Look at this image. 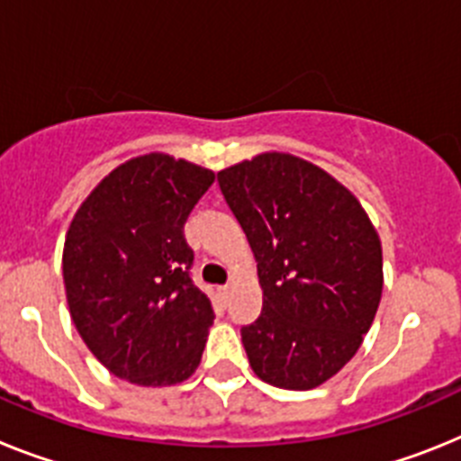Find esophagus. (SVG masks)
Masks as SVG:
<instances>
[{"instance_id": "34e87169", "label": "esophagus", "mask_w": 461, "mask_h": 461, "mask_svg": "<svg viewBox=\"0 0 461 461\" xmlns=\"http://www.w3.org/2000/svg\"><path fill=\"white\" fill-rule=\"evenodd\" d=\"M230 292H231L230 285H220V287H218V294H220V297H222V299L230 297Z\"/></svg>"}]
</instances>
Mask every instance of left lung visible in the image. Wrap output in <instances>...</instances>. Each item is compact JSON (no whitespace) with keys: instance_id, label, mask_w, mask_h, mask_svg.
I'll list each match as a JSON object with an SVG mask.
<instances>
[{"instance_id":"1","label":"left lung","mask_w":461,"mask_h":461,"mask_svg":"<svg viewBox=\"0 0 461 461\" xmlns=\"http://www.w3.org/2000/svg\"><path fill=\"white\" fill-rule=\"evenodd\" d=\"M241 222L264 290L262 313L241 327L255 374L311 390L362 346L383 292V250L350 192L315 164L264 153L218 174Z\"/></svg>"}]
</instances>
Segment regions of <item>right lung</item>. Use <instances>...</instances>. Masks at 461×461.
<instances>
[{
	"mask_svg": "<svg viewBox=\"0 0 461 461\" xmlns=\"http://www.w3.org/2000/svg\"><path fill=\"white\" fill-rule=\"evenodd\" d=\"M213 171L150 153L111 171L71 220L64 290L92 355L136 385H174L202 359L215 313L183 225Z\"/></svg>",
	"mask_w": 461,
	"mask_h": 461,
	"instance_id": "right-lung-1",
	"label": "right lung"
}]
</instances>
